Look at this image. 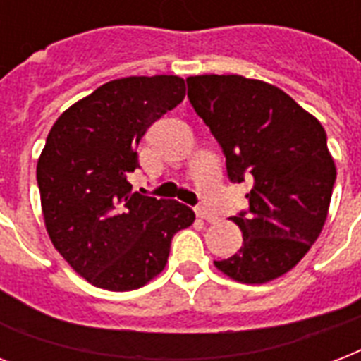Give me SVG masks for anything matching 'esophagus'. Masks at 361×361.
<instances>
[{"mask_svg":"<svg viewBox=\"0 0 361 361\" xmlns=\"http://www.w3.org/2000/svg\"><path fill=\"white\" fill-rule=\"evenodd\" d=\"M197 215L200 217V219L204 221H208V223H215L217 221V215L214 214V212H209L206 206H198L197 208Z\"/></svg>","mask_w":361,"mask_h":361,"instance_id":"1","label":"esophagus"}]
</instances>
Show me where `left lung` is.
I'll return each mask as SVG.
<instances>
[{
  "instance_id": "obj_1",
  "label": "left lung",
  "mask_w": 361,
  "mask_h": 361,
  "mask_svg": "<svg viewBox=\"0 0 361 361\" xmlns=\"http://www.w3.org/2000/svg\"><path fill=\"white\" fill-rule=\"evenodd\" d=\"M187 86L225 153L228 180L252 183L249 208L232 217L243 243L215 266L247 285L277 279L305 257L328 217L337 172L324 127L262 80L202 75L189 76Z\"/></svg>"
}]
</instances>
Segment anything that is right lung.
<instances>
[{"instance_id": "right-lung-1", "label": "right lung", "mask_w": 361, "mask_h": 361, "mask_svg": "<svg viewBox=\"0 0 361 361\" xmlns=\"http://www.w3.org/2000/svg\"><path fill=\"white\" fill-rule=\"evenodd\" d=\"M185 97L180 76H129L97 87L59 116L37 163L48 236L92 285L140 288L166 266L178 231L195 212L133 192L138 142Z\"/></svg>"}]
</instances>
